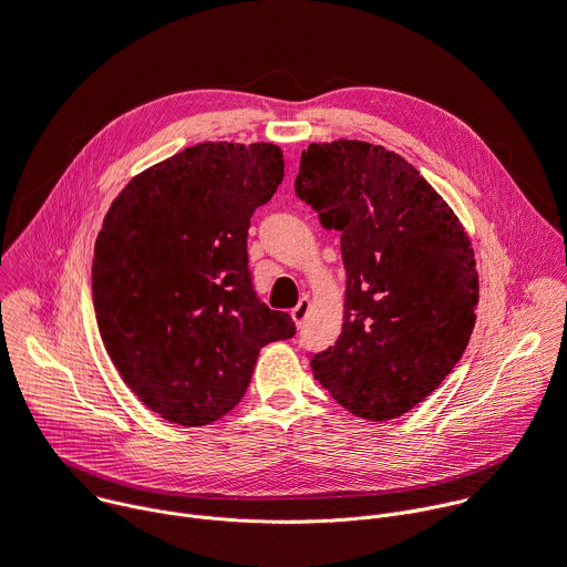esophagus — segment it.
<instances>
[{
    "mask_svg": "<svg viewBox=\"0 0 567 567\" xmlns=\"http://www.w3.org/2000/svg\"><path fill=\"white\" fill-rule=\"evenodd\" d=\"M308 312H310V299L308 297H303L295 308H292V319H295V323L297 326H301L303 321H306V317H308Z\"/></svg>",
    "mask_w": 567,
    "mask_h": 567,
    "instance_id": "obj_1",
    "label": "esophagus"
}]
</instances>
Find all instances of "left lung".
Listing matches in <instances>:
<instances>
[{
	"label": "left lung",
	"mask_w": 567,
	"mask_h": 567,
	"mask_svg": "<svg viewBox=\"0 0 567 567\" xmlns=\"http://www.w3.org/2000/svg\"><path fill=\"white\" fill-rule=\"evenodd\" d=\"M297 197L341 233L346 315L315 379L352 414L396 419L458 363L478 301L474 252L419 171L383 146L310 144Z\"/></svg>",
	"instance_id": "obj_1"
}]
</instances>
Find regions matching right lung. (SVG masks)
Instances as JSON below:
<instances>
[{
  "label": "right lung",
  "instance_id": "right-lung-1",
  "mask_svg": "<svg viewBox=\"0 0 567 567\" xmlns=\"http://www.w3.org/2000/svg\"><path fill=\"white\" fill-rule=\"evenodd\" d=\"M284 179L272 144H197L137 175L95 244L93 306L126 385L179 425H208L250 383L259 350L290 339L255 292L248 228Z\"/></svg>",
  "mask_w": 567,
  "mask_h": 567
}]
</instances>
